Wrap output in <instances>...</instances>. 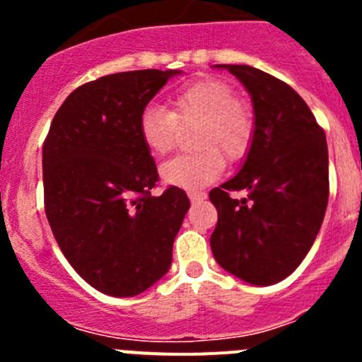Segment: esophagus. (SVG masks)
Instances as JSON below:
<instances>
[{"label": "esophagus", "instance_id": "esophagus-1", "mask_svg": "<svg viewBox=\"0 0 362 362\" xmlns=\"http://www.w3.org/2000/svg\"><path fill=\"white\" fill-rule=\"evenodd\" d=\"M188 197H190L192 203H199V201L206 199V194L204 192H188Z\"/></svg>", "mask_w": 362, "mask_h": 362}]
</instances>
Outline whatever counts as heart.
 <instances>
[{
	"label": "heart",
	"instance_id": "obj_1",
	"mask_svg": "<svg viewBox=\"0 0 362 362\" xmlns=\"http://www.w3.org/2000/svg\"><path fill=\"white\" fill-rule=\"evenodd\" d=\"M194 124L192 145L197 152L177 156L161 166L163 181L185 190L212 185L225 170V159L235 163L248 153L255 132L252 108L238 98L232 85L216 78L177 88L170 95V110L159 105L143 108L137 132L152 156H166L177 145L181 127Z\"/></svg>",
	"mask_w": 362,
	"mask_h": 362
}]
</instances>
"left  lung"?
<instances>
[{
  "label": "left lung",
  "instance_id": "left-lung-1",
  "mask_svg": "<svg viewBox=\"0 0 362 362\" xmlns=\"http://www.w3.org/2000/svg\"><path fill=\"white\" fill-rule=\"evenodd\" d=\"M250 92L255 132L239 174L210 190L217 263L257 286L288 277L305 259L325 219L328 146L325 130L292 86L248 65H217ZM248 189L245 200L230 191Z\"/></svg>",
  "mask_w": 362,
  "mask_h": 362
}]
</instances>
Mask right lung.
<instances>
[{"instance_id": "obj_1", "label": "right lung", "mask_w": 362, "mask_h": 362, "mask_svg": "<svg viewBox=\"0 0 362 362\" xmlns=\"http://www.w3.org/2000/svg\"><path fill=\"white\" fill-rule=\"evenodd\" d=\"M179 70H132L78 86L43 143L45 214L72 268L99 292L132 297L165 276L187 192L152 196L158 166L137 132L150 99Z\"/></svg>"}]
</instances>
